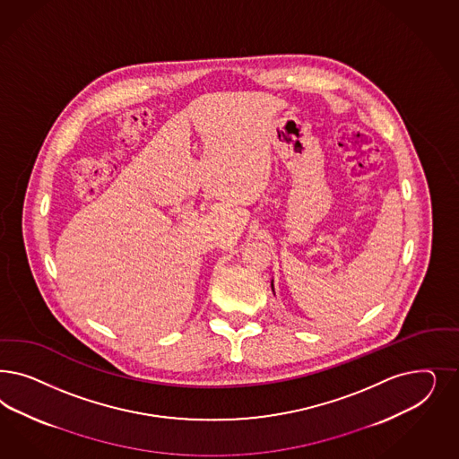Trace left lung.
Here are the masks:
<instances>
[{"label": "left lung", "instance_id": "obj_1", "mask_svg": "<svg viewBox=\"0 0 459 459\" xmlns=\"http://www.w3.org/2000/svg\"><path fill=\"white\" fill-rule=\"evenodd\" d=\"M272 289H273V281H272Z\"/></svg>", "mask_w": 459, "mask_h": 459}]
</instances>
